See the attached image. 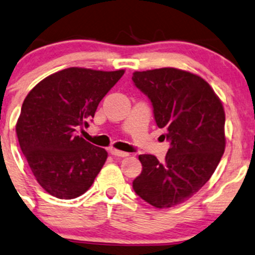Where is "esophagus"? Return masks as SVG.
<instances>
[{"mask_svg": "<svg viewBox=\"0 0 255 255\" xmlns=\"http://www.w3.org/2000/svg\"><path fill=\"white\" fill-rule=\"evenodd\" d=\"M109 152H110V154L115 155V157H127V155H128L127 152L119 151V149H115V148H110Z\"/></svg>", "mask_w": 255, "mask_h": 255, "instance_id": "esophagus-1", "label": "esophagus"}]
</instances>
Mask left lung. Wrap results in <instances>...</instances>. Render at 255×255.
Returning <instances> with one entry per match:
<instances>
[{
	"label": "left lung",
	"instance_id": "8db88e82",
	"mask_svg": "<svg viewBox=\"0 0 255 255\" xmlns=\"http://www.w3.org/2000/svg\"><path fill=\"white\" fill-rule=\"evenodd\" d=\"M131 79L149 98L161 136L170 141L164 162L139 155L142 171L133 189L153 207H174L210 179L225 153L223 106L203 78L174 67L135 71Z\"/></svg>",
	"mask_w": 255,
	"mask_h": 255
}]
</instances>
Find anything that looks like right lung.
I'll return each instance as SVG.
<instances>
[{"instance_id":"1","label":"right lung","mask_w":255,"mask_h":255,"mask_svg":"<svg viewBox=\"0 0 255 255\" xmlns=\"http://www.w3.org/2000/svg\"><path fill=\"white\" fill-rule=\"evenodd\" d=\"M124 73L69 67L42 79L24 98L16 135L36 182L50 195L72 199L93 185L108 153L75 131L88 127Z\"/></svg>"}]
</instances>
